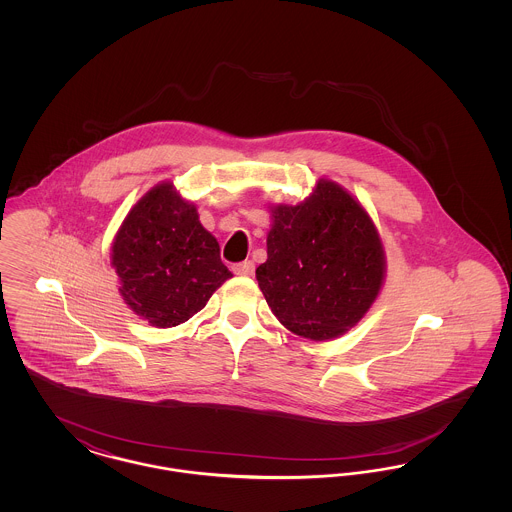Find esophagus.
<instances>
[{
  "instance_id": "esophagus-1",
  "label": "esophagus",
  "mask_w": 512,
  "mask_h": 512,
  "mask_svg": "<svg viewBox=\"0 0 512 512\" xmlns=\"http://www.w3.org/2000/svg\"><path fill=\"white\" fill-rule=\"evenodd\" d=\"M232 270H234L238 276H251V274L255 272V265H253V261H244V263L234 265Z\"/></svg>"
}]
</instances>
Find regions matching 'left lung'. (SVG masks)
Wrapping results in <instances>:
<instances>
[{"label":"left lung","mask_w":512,"mask_h":512,"mask_svg":"<svg viewBox=\"0 0 512 512\" xmlns=\"http://www.w3.org/2000/svg\"><path fill=\"white\" fill-rule=\"evenodd\" d=\"M268 209L267 261L255 270L268 307L301 338H340L384 286L386 251L376 224L359 199L328 178L301 203Z\"/></svg>","instance_id":"left-lung-1"}]
</instances>
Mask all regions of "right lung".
Wrapping results in <instances>:
<instances>
[{"label":"right lung","mask_w":512,"mask_h":512,"mask_svg":"<svg viewBox=\"0 0 512 512\" xmlns=\"http://www.w3.org/2000/svg\"><path fill=\"white\" fill-rule=\"evenodd\" d=\"M124 303L155 328H172L201 311L232 278L217 238L172 182L153 186L128 211L111 245Z\"/></svg>","instance_id":"obj_1"}]
</instances>
